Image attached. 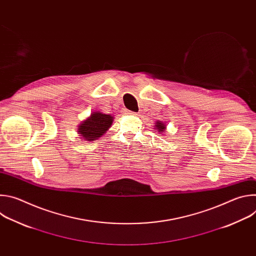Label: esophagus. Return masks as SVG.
<instances>
[{"instance_id":"obj_1","label":"esophagus","mask_w":256,"mask_h":256,"mask_svg":"<svg viewBox=\"0 0 256 256\" xmlns=\"http://www.w3.org/2000/svg\"><path fill=\"white\" fill-rule=\"evenodd\" d=\"M124 114H132V116H136V114H138L136 112H134L128 110V109H124Z\"/></svg>"}]
</instances>
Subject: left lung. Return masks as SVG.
I'll return each instance as SVG.
<instances>
[{"label": "left lung", "mask_w": 256, "mask_h": 256, "mask_svg": "<svg viewBox=\"0 0 256 256\" xmlns=\"http://www.w3.org/2000/svg\"><path fill=\"white\" fill-rule=\"evenodd\" d=\"M155 126H156V130H157L159 132H165L164 130H166V126H165V124H163L162 122L157 120V122L155 124Z\"/></svg>", "instance_id": "left-lung-1"}]
</instances>
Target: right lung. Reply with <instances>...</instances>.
Here are the masks:
<instances>
[{
    "label": "right lung",
    "instance_id": "obj_1",
    "mask_svg": "<svg viewBox=\"0 0 256 256\" xmlns=\"http://www.w3.org/2000/svg\"><path fill=\"white\" fill-rule=\"evenodd\" d=\"M114 118L110 114H104L100 112H95L91 116L80 124L78 128V134L82 138L86 140H97L102 136L108 128L112 126Z\"/></svg>",
    "mask_w": 256,
    "mask_h": 256
}]
</instances>
